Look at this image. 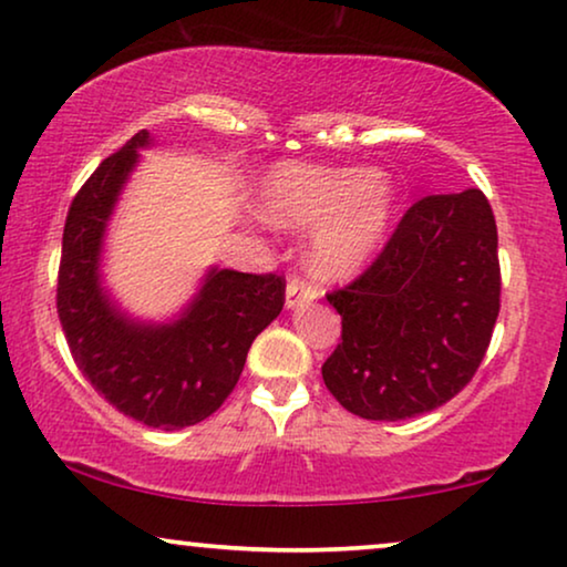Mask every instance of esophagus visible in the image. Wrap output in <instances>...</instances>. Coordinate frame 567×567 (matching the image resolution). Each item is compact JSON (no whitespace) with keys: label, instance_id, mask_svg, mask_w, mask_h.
<instances>
[{"label":"esophagus","instance_id":"obj_1","mask_svg":"<svg viewBox=\"0 0 567 567\" xmlns=\"http://www.w3.org/2000/svg\"><path fill=\"white\" fill-rule=\"evenodd\" d=\"M315 297H317V291L305 281V278L291 276L289 284H286V307H289V309L309 305V301H312Z\"/></svg>","mask_w":567,"mask_h":567}]
</instances>
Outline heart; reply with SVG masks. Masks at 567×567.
Wrapping results in <instances>:
<instances>
[{
	"instance_id": "1",
	"label": "heart",
	"mask_w": 567,
	"mask_h": 567,
	"mask_svg": "<svg viewBox=\"0 0 567 567\" xmlns=\"http://www.w3.org/2000/svg\"><path fill=\"white\" fill-rule=\"evenodd\" d=\"M392 177L384 169L324 167L281 162L260 183V214L276 227L307 229L309 268L324 281L348 278L367 266L390 227Z\"/></svg>"
}]
</instances>
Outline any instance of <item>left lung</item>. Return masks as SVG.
<instances>
[{"instance_id":"8db88e82","label":"left lung","mask_w":567,"mask_h":567,"mask_svg":"<svg viewBox=\"0 0 567 567\" xmlns=\"http://www.w3.org/2000/svg\"><path fill=\"white\" fill-rule=\"evenodd\" d=\"M328 301L343 332L322 379L348 413L405 421L444 405L475 377L501 312L485 193L417 200L377 260Z\"/></svg>"}]
</instances>
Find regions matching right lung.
Returning a JSON list of instances; mask_svg holds the SVG:
<instances>
[{
  "instance_id": "add662e5",
  "label": "right lung",
  "mask_w": 567,
  "mask_h": 567,
  "mask_svg": "<svg viewBox=\"0 0 567 567\" xmlns=\"http://www.w3.org/2000/svg\"><path fill=\"white\" fill-rule=\"evenodd\" d=\"M138 131L100 162L69 206L56 309L84 379L115 410L162 431L196 425L221 408L245 369L252 340L284 309L276 274L212 268L175 322L131 320L100 284V252L115 200L150 146Z\"/></svg>"
}]
</instances>
